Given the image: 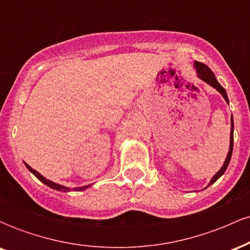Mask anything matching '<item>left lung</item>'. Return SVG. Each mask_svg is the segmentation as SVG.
Listing matches in <instances>:
<instances>
[{
  "label": "left lung",
  "mask_w": 250,
  "mask_h": 250,
  "mask_svg": "<svg viewBox=\"0 0 250 250\" xmlns=\"http://www.w3.org/2000/svg\"><path fill=\"white\" fill-rule=\"evenodd\" d=\"M194 68L196 69V73H197V77H199L200 80H202V81H205L206 83H208L210 87H213L216 89L217 91L221 94V95L223 96V99L226 100V102L229 104V100H228V96H227V93H226V89L222 87V85L220 84L219 81L216 80V77H215L214 73L211 71L209 68L207 67L206 64H203V63L201 62H196L195 61L194 63ZM230 143H229V150H228V154H227V157L225 160V162H223V166L221 167V169L219 171H217L216 174L214 175L213 177H211L210 182H209L208 186L213 185L216 180H219L221 176H222L223 174H225L227 167H228L229 162H230V159H231V154H233V145H234V121H233V115L230 117Z\"/></svg>",
  "instance_id": "obj_1"
}]
</instances>
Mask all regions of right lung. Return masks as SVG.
I'll return each instance as SVG.
<instances>
[{
    "label": "right lung",
    "instance_id": "obj_1",
    "mask_svg": "<svg viewBox=\"0 0 250 250\" xmlns=\"http://www.w3.org/2000/svg\"><path fill=\"white\" fill-rule=\"evenodd\" d=\"M24 165H25V167L28 168V170H29L30 173H33L34 175H35V176H36L37 179H39L40 181H41V182L44 183V185H47L48 187H50L51 189H55V190L63 191V193H67V191H71V190H74V191H82V190H85V189H88L89 187H91V185L83 186V187H76V188H69V187H65V186L59 185V183H55V182H53V181H50V180L45 179V177L43 176V175L40 174L39 171H36L35 169L31 168L30 166H29V165H27V163H25V162H24Z\"/></svg>",
    "mask_w": 250,
    "mask_h": 250
}]
</instances>
